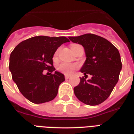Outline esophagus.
<instances>
[{
    "mask_svg": "<svg viewBox=\"0 0 134 134\" xmlns=\"http://www.w3.org/2000/svg\"><path fill=\"white\" fill-rule=\"evenodd\" d=\"M69 77H70V76H69V75H65V78L66 79H68Z\"/></svg>",
    "mask_w": 134,
    "mask_h": 134,
    "instance_id": "1",
    "label": "esophagus"
}]
</instances>
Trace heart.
I'll list each match as a JSON object with an SVG mask.
<instances>
[{
	"mask_svg": "<svg viewBox=\"0 0 134 134\" xmlns=\"http://www.w3.org/2000/svg\"><path fill=\"white\" fill-rule=\"evenodd\" d=\"M58 54V50L55 51L54 54V57H56ZM78 68V65L74 63H62L58 66V69L62 73L65 74H71L74 72V70Z\"/></svg>",
	"mask_w": 134,
	"mask_h": 134,
	"instance_id": "obj_1",
	"label": "heart"
}]
</instances>
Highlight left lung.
I'll return each mask as SVG.
<instances>
[{"label":"left lung","mask_w":134,"mask_h":134,"mask_svg":"<svg viewBox=\"0 0 134 134\" xmlns=\"http://www.w3.org/2000/svg\"><path fill=\"white\" fill-rule=\"evenodd\" d=\"M70 41L83 46L86 60L80 71L84 76L74 88L78 99L90 106L102 104L110 96L119 80L122 69L120 55L118 48L104 37L88 33L69 37Z\"/></svg>","instance_id":"left-lung-1"}]
</instances>
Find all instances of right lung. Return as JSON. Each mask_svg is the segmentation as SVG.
<instances>
[{
  "mask_svg": "<svg viewBox=\"0 0 134 134\" xmlns=\"http://www.w3.org/2000/svg\"><path fill=\"white\" fill-rule=\"evenodd\" d=\"M69 40L65 37L36 36L23 41L10 54L9 69L21 93L34 104L50 102L56 97L65 76L55 71L53 57L59 46ZM45 69L55 72L48 76Z\"/></svg>",
  "mask_w": 134,
  "mask_h": 134,
  "instance_id": "right-lung-1",
  "label": "right lung"
}]
</instances>
